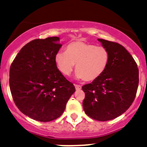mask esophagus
Instances as JSON below:
<instances>
[{
    "label": "esophagus",
    "instance_id": "34e87169",
    "mask_svg": "<svg viewBox=\"0 0 147 147\" xmlns=\"http://www.w3.org/2000/svg\"><path fill=\"white\" fill-rule=\"evenodd\" d=\"M75 87H76V90H80L82 89V87L81 85H79V84H74Z\"/></svg>",
    "mask_w": 147,
    "mask_h": 147
}]
</instances>
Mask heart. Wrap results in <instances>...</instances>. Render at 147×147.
Returning <instances> with one entry per match:
<instances>
[{
    "instance_id": "b5f03b06",
    "label": "heart",
    "mask_w": 147,
    "mask_h": 147,
    "mask_svg": "<svg viewBox=\"0 0 147 147\" xmlns=\"http://www.w3.org/2000/svg\"><path fill=\"white\" fill-rule=\"evenodd\" d=\"M109 61V52L106 48L81 41L71 43L66 51H60L55 55L57 68L63 75L70 76L76 64V78L87 82L101 76Z\"/></svg>"
}]
</instances>
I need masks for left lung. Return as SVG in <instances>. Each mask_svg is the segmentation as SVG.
Listing matches in <instances>:
<instances>
[{
  "label": "left lung",
  "mask_w": 147,
  "mask_h": 147,
  "mask_svg": "<svg viewBox=\"0 0 147 147\" xmlns=\"http://www.w3.org/2000/svg\"><path fill=\"white\" fill-rule=\"evenodd\" d=\"M98 40L109 52V61L101 76L82 86L83 108L92 119L108 121L125 112L133 103L139 82L138 68L123 46Z\"/></svg>",
  "instance_id": "8db88e82"
}]
</instances>
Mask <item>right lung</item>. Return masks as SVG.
I'll return each instance as SVG.
<instances>
[{
  "label": "right lung",
  "mask_w": 147,
  "mask_h": 147,
  "mask_svg": "<svg viewBox=\"0 0 147 147\" xmlns=\"http://www.w3.org/2000/svg\"><path fill=\"white\" fill-rule=\"evenodd\" d=\"M59 41V37H49L30 41L10 67L9 86L14 103L22 113L39 122L60 117L76 90L55 63L62 47Z\"/></svg>",
  "instance_id": "obj_1"
}]
</instances>
